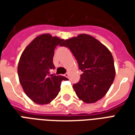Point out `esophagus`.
<instances>
[{
    "instance_id": "esophagus-1",
    "label": "esophagus",
    "mask_w": 135,
    "mask_h": 135,
    "mask_svg": "<svg viewBox=\"0 0 135 135\" xmlns=\"http://www.w3.org/2000/svg\"><path fill=\"white\" fill-rule=\"evenodd\" d=\"M64 76H66V77H68V76H69V74H68V73L65 74Z\"/></svg>"
}]
</instances>
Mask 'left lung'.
Returning a JSON list of instances; mask_svg holds the SVG:
<instances>
[{"instance_id":"8db88e82","label":"left lung","mask_w":135,"mask_h":135,"mask_svg":"<svg viewBox=\"0 0 135 135\" xmlns=\"http://www.w3.org/2000/svg\"><path fill=\"white\" fill-rule=\"evenodd\" d=\"M61 46L71 50L82 71L79 82L73 85L78 98L87 103L101 99L115 77L114 61L109 50L93 37L85 34L66 40Z\"/></svg>"}]
</instances>
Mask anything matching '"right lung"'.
I'll use <instances>...</instances> for the list:
<instances>
[{
	"label": "right lung",
	"mask_w": 135,
	"mask_h": 135,
	"mask_svg": "<svg viewBox=\"0 0 135 135\" xmlns=\"http://www.w3.org/2000/svg\"><path fill=\"white\" fill-rule=\"evenodd\" d=\"M64 40L45 34L37 37L26 47L18 66L19 82L26 95L37 104H47L61 90V83L68 79L50 74L55 69L54 50Z\"/></svg>",
	"instance_id": "obj_1"
}]
</instances>
